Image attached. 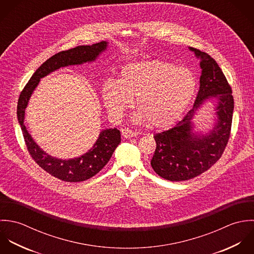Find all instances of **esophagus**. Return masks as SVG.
Here are the masks:
<instances>
[{"instance_id": "1", "label": "esophagus", "mask_w": 254, "mask_h": 254, "mask_svg": "<svg viewBox=\"0 0 254 254\" xmlns=\"http://www.w3.org/2000/svg\"><path fill=\"white\" fill-rule=\"evenodd\" d=\"M122 134L125 138H131L133 136H135V132L129 128H123L122 129Z\"/></svg>"}]
</instances>
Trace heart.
<instances>
[{
    "label": "heart",
    "mask_w": 254,
    "mask_h": 254,
    "mask_svg": "<svg viewBox=\"0 0 254 254\" xmlns=\"http://www.w3.org/2000/svg\"><path fill=\"white\" fill-rule=\"evenodd\" d=\"M196 91L193 73L186 67L160 60L126 64L117 81L102 86V99L109 114L121 119L127 109L135 105L137 124L149 123L152 128L173 126L185 113Z\"/></svg>",
    "instance_id": "heart-1"
}]
</instances>
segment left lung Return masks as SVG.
Segmentation results:
<instances>
[{
  "mask_svg": "<svg viewBox=\"0 0 254 254\" xmlns=\"http://www.w3.org/2000/svg\"><path fill=\"white\" fill-rule=\"evenodd\" d=\"M200 59V85L193 108L174 127L154 135L156 149L151 166L156 174L171 182L193 179L211 168L222 156L230 138L234 98L232 88L216 61L190 47ZM217 102L212 130L194 131L192 120L205 101Z\"/></svg>",
  "mask_w": 254,
  "mask_h": 254,
  "instance_id": "obj_1",
  "label": "left lung"
}]
</instances>
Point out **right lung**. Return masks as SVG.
I'll return each mask as SVG.
<instances>
[{
	"label": "right lung",
	"mask_w": 254,
	"mask_h": 254,
	"mask_svg": "<svg viewBox=\"0 0 254 254\" xmlns=\"http://www.w3.org/2000/svg\"><path fill=\"white\" fill-rule=\"evenodd\" d=\"M107 47L108 42L101 41L91 46H77L54 55L36 69L19 95L16 114L28 152L44 171L61 181L83 182L99 173L120 144L121 132L117 128H106L100 132L93 147L85 154L67 160L58 159L42 150L27 131L24 126L25 109L41 78L64 66L94 62Z\"/></svg>",
	"instance_id": "obj_1"
}]
</instances>
